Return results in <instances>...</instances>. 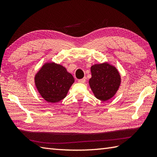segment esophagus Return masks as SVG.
Returning <instances> with one entry per match:
<instances>
[{"label":"esophagus","mask_w":157,"mask_h":157,"mask_svg":"<svg viewBox=\"0 0 157 157\" xmlns=\"http://www.w3.org/2000/svg\"><path fill=\"white\" fill-rule=\"evenodd\" d=\"M86 82V78H82L80 79H78L79 83H84Z\"/></svg>","instance_id":"esophagus-1"}]
</instances>
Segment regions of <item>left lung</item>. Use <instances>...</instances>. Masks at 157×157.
<instances>
[{
  "instance_id": "obj_1",
  "label": "left lung",
  "mask_w": 157,
  "mask_h": 157,
  "mask_svg": "<svg viewBox=\"0 0 157 157\" xmlns=\"http://www.w3.org/2000/svg\"><path fill=\"white\" fill-rule=\"evenodd\" d=\"M92 78L89 84L95 96L106 101L115 94L119 87L121 78L115 67L105 63L91 67Z\"/></svg>"
}]
</instances>
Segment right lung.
<instances>
[{
    "label": "right lung",
    "instance_id": "add662e5",
    "mask_svg": "<svg viewBox=\"0 0 157 157\" xmlns=\"http://www.w3.org/2000/svg\"><path fill=\"white\" fill-rule=\"evenodd\" d=\"M74 82L71 74L63 66L46 63L35 77L36 88L42 98L49 102H57L64 98Z\"/></svg>",
    "mask_w": 157,
    "mask_h": 157
}]
</instances>
